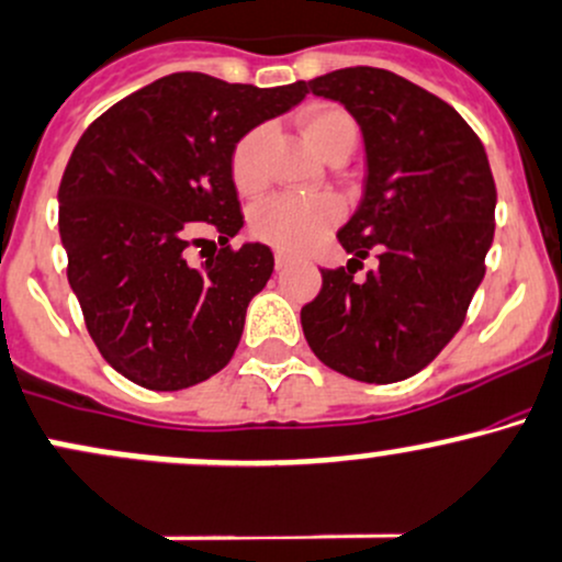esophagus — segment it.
<instances>
[{
    "instance_id": "esophagus-1",
    "label": "esophagus",
    "mask_w": 562,
    "mask_h": 562,
    "mask_svg": "<svg viewBox=\"0 0 562 562\" xmlns=\"http://www.w3.org/2000/svg\"><path fill=\"white\" fill-rule=\"evenodd\" d=\"M291 261H293V258L291 256H288V252H282V250H277L274 252V267L277 269H285V267H291Z\"/></svg>"
}]
</instances>
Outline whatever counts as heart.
Masks as SVG:
<instances>
[{"mask_svg": "<svg viewBox=\"0 0 562 562\" xmlns=\"http://www.w3.org/2000/svg\"><path fill=\"white\" fill-rule=\"evenodd\" d=\"M304 135L319 157L336 146H355L357 125L344 109L319 103L304 114ZM269 127H252L237 140L232 151V176L243 191H256L263 183V146ZM341 215L336 200L330 196L304 194H274L258 202L250 213V229L258 239L282 250H304L317 243Z\"/></svg>", "mask_w": 562, "mask_h": 562, "instance_id": "heart-1", "label": "heart"}]
</instances>
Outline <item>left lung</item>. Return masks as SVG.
<instances>
[{
    "instance_id": "obj_1",
    "label": "left lung",
    "mask_w": 562,
    "mask_h": 562,
    "mask_svg": "<svg viewBox=\"0 0 562 562\" xmlns=\"http://www.w3.org/2000/svg\"><path fill=\"white\" fill-rule=\"evenodd\" d=\"M310 90L360 125L366 187L338 229L349 263L323 269L301 328L333 371L403 381L451 341L483 282L496 213L488 157L459 111L386 69H338ZM371 251L376 267L355 281Z\"/></svg>"
}]
</instances>
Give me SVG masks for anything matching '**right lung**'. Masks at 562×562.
Wrapping results in <instances>:
<instances>
[{"label": "right lung", "instance_id": "right-lung-1", "mask_svg": "<svg viewBox=\"0 0 562 562\" xmlns=\"http://www.w3.org/2000/svg\"><path fill=\"white\" fill-rule=\"evenodd\" d=\"M306 92L170 74L114 103L74 146L58 189L69 285L103 360L133 384L187 390L232 360L274 271L267 245L229 248L243 229L232 151ZM202 223L225 248L191 268L188 234Z\"/></svg>", "mask_w": 562, "mask_h": 562}]
</instances>
